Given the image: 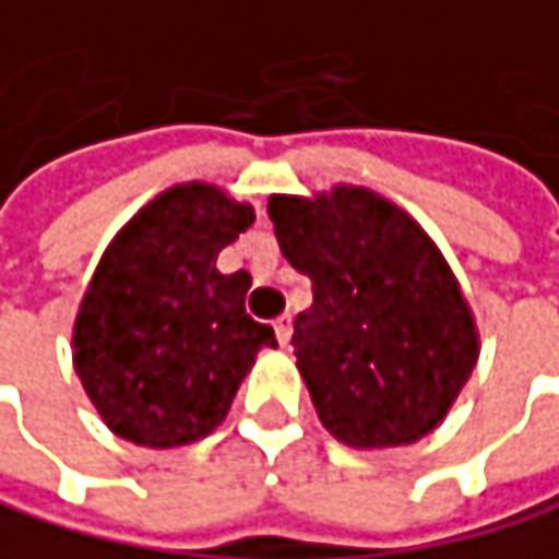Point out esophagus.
<instances>
[{"instance_id": "esophagus-1", "label": "esophagus", "mask_w": 559, "mask_h": 559, "mask_svg": "<svg viewBox=\"0 0 559 559\" xmlns=\"http://www.w3.org/2000/svg\"><path fill=\"white\" fill-rule=\"evenodd\" d=\"M274 337L282 347H288V341H292V314H282L274 321Z\"/></svg>"}]
</instances>
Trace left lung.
I'll return each mask as SVG.
<instances>
[{
  "label": "left lung",
  "instance_id": "left-lung-1",
  "mask_svg": "<svg viewBox=\"0 0 559 559\" xmlns=\"http://www.w3.org/2000/svg\"><path fill=\"white\" fill-rule=\"evenodd\" d=\"M282 254L314 282L295 357L321 426L350 449L429 436L468 383L481 337L429 231L377 189L267 195Z\"/></svg>",
  "mask_w": 559,
  "mask_h": 559
}]
</instances>
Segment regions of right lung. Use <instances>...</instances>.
<instances>
[{
    "mask_svg": "<svg viewBox=\"0 0 559 559\" xmlns=\"http://www.w3.org/2000/svg\"><path fill=\"white\" fill-rule=\"evenodd\" d=\"M254 222L215 182L156 192L104 248L71 328L74 373L104 426L146 449H179L222 426L274 331L245 314L248 271L215 258Z\"/></svg>",
    "mask_w": 559,
    "mask_h": 559,
    "instance_id": "obj_1",
    "label": "right lung"
}]
</instances>
